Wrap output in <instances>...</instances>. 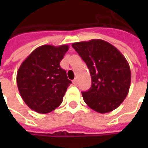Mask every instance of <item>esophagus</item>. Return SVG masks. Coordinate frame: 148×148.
Listing matches in <instances>:
<instances>
[{
    "instance_id": "1",
    "label": "esophagus",
    "mask_w": 148,
    "mask_h": 148,
    "mask_svg": "<svg viewBox=\"0 0 148 148\" xmlns=\"http://www.w3.org/2000/svg\"><path fill=\"white\" fill-rule=\"evenodd\" d=\"M73 84H74V85H77V78H74L73 80Z\"/></svg>"
}]
</instances>
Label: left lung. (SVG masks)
Instances as JSON below:
<instances>
[{
    "label": "left lung",
    "instance_id": "obj_1",
    "mask_svg": "<svg viewBox=\"0 0 148 148\" xmlns=\"http://www.w3.org/2000/svg\"><path fill=\"white\" fill-rule=\"evenodd\" d=\"M90 71L92 84L81 92L89 108L105 114L115 110L126 98L131 85L130 66L124 56L110 43L101 39L74 43Z\"/></svg>",
    "mask_w": 148,
    "mask_h": 148
}]
</instances>
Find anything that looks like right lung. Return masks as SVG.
<instances>
[{"mask_svg":"<svg viewBox=\"0 0 148 148\" xmlns=\"http://www.w3.org/2000/svg\"><path fill=\"white\" fill-rule=\"evenodd\" d=\"M69 46L45 45L22 62L17 73V84L23 101L31 110L47 114L62 103L71 81L60 66Z\"/></svg>","mask_w":148,"mask_h":148,"instance_id":"add662e5","label":"right lung"}]
</instances>
